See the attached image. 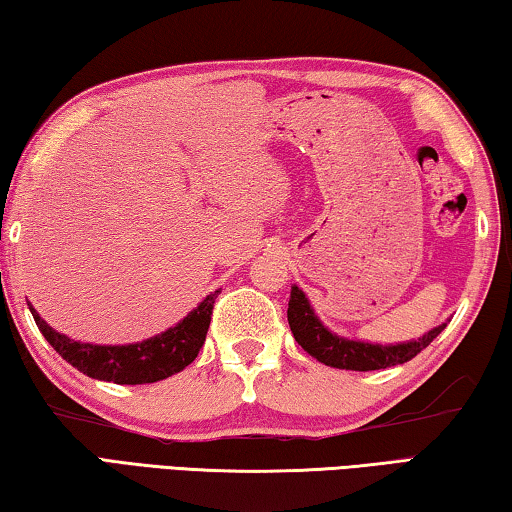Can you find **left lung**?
I'll return each instance as SVG.
<instances>
[{
  "mask_svg": "<svg viewBox=\"0 0 512 512\" xmlns=\"http://www.w3.org/2000/svg\"><path fill=\"white\" fill-rule=\"evenodd\" d=\"M287 318L293 339H296L300 348L311 354L316 361L332 368L359 372L391 368L397 366V363L411 361L415 354H420L447 327V323H443L429 329V332L422 334L420 339L388 345L345 339V336L334 334L332 329L323 325V320L316 316L314 307H311V302L307 300L305 291L298 289L296 284L291 287Z\"/></svg>",
  "mask_w": 512,
  "mask_h": 512,
  "instance_id": "8db88e82",
  "label": "left lung"
}]
</instances>
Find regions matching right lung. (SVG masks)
<instances>
[{
	"mask_svg": "<svg viewBox=\"0 0 512 512\" xmlns=\"http://www.w3.org/2000/svg\"><path fill=\"white\" fill-rule=\"evenodd\" d=\"M219 289L212 291L194 311L164 332L151 336V339L126 343V345H97L81 343L60 334L58 329L47 325L29 302V309L36 320L42 336L49 341L60 357L72 363L83 375L99 381H112V384H153V381L167 379L176 372L185 370L201 352L207 327L212 320L214 300Z\"/></svg>",
	"mask_w": 512,
	"mask_h": 512,
	"instance_id": "add662e5",
	"label": "right lung"
}]
</instances>
